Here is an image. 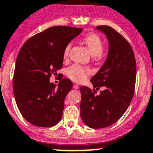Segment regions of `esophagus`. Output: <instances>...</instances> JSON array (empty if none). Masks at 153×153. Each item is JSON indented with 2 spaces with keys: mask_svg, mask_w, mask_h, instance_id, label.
Returning <instances> with one entry per match:
<instances>
[{
  "mask_svg": "<svg viewBox=\"0 0 153 153\" xmlns=\"http://www.w3.org/2000/svg\"><path fill=\"white\" fill-rule=\"evenodd\" d=\"M74 89H79V86H78L77 84H74Z\"/></svg>",
  "mask_w": 153,
  "mask_h": 153,
  "instance_id": "34e87169",
  "label": "esophagus"
}]
</instances>
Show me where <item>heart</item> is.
I'll return each instance as SVG.
<instances>
[{"label":"heart","instance_id":"obj_1","mask_svg":"<svg viewBox=\"0 0 153 153\" xmlns=\"http://www.w3.org/2000/svg\"><path fill=\"white\" fill-rule=\"evenodd\" d=\"M83 41L86 45L87 46L92 56L96 57V59H100L102 57V51L103 48V42H102V39L98 35L95 34V33H91L84 38ZM71 45L72 44L69 43L66 46L64 51V54H63L64 59H67L68 57ZM89 73L90 71L89 69L83 68L78 64H74V65L71 66L67 68V71H66L67 76L76 82L83 81L86 79V76L89 75Z\"/></svg>","mask_w":153,"mask_h":153}]
</instances>
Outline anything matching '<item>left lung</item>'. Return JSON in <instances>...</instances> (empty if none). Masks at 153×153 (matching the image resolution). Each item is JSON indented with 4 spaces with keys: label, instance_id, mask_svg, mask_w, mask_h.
Listing matches in <instances>:
<instances>
[{
    "label": "left lung",
    "instance_id": "8db88e82",
    "mask_svg": "<svg viewBox=\"0 0 153 153\" xmlns=\"http://www.w3.org/2000/svg\"><path fill=\"white\" fill-rule=\"evenodd\" d=\"M105 35L108 42L107 57L99 71L90 79L99 95L87 86H81L80 117L91 128H104L124 114L134 96L137 66L134 51L128 42L108 26L96 28Z\"/></svg>",
    "mask_w": 153,
    "mask_h": 153
}]
</instances>
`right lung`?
<instances>
[{"label":"right lung","instance_id":"1","mask_svg":"<svg viewBox=\"0 0 153 153\" xmlns=\"http://www.w3.org/2000/svg\"><path fill=\"white\" fill-rule=\"evenodd\" d=\"M82 28L54 26L28 39L15 66L13 90L22 117L37 127H51L63 114L64 99L73 83L62 79L56 86L49 79L62 68L64 51Z\"/></svg>","mask_w":153,"mask_h":153}]
</instances>
